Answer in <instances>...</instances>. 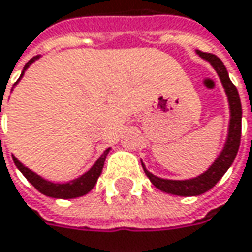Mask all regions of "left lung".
I'll return each mask as SVG.
<instances>
[{
  "label": "left lung",
  "mask_w": 252,
  "mask_h": 252,
  "mask_svg": "<svg viewBox=\"0 0 252 252\" xmlns=\"http://www.w3.org/2000/svg\"><path fill=\"white\" fill-rule=\"evenodd\" d=\"M196 53L202 59H205L206 62H209L211 66L217 70L218 76H219V79L222 82V86L225 89V94L228 96L231 118H229V126H228V137H226L223 149L219 153L217 160L211 164V167L202 174L192 177V179H188V180L161 179V177H157L153 173H150L146 169L144 163H141L144 173L147 174L150 182L157 189H160L161 192H166V193L177 194V196H199V194L208 192L209 189H212L220 180V177L226 173V170L231 167V164L234 163L238 149H240L241 141L242 108H241L240 95H238L235 85L229 79L228 70L223 66L220 59L217 58L215 55H211V53H203L200 50H196Z\"/></svg>",
  "instance_id": "left-lung-1"
}]
</instances>
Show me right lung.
I'll return each instance as SVG.
<instances>
[{
  "label": "right lung",
  "mask_w": 252,
  "mask_h": 252,
  "mask_svg": "<svg viewBox=\"0 0 252 252\" xmlns=\"http://www.w3.org/2000/svg\"><path fill=\"white\" fill-rule=\"evenodd\" d=\"M38 58H40V56H35V58L30 59V60L26 63V66H24V69H23V72H21L20 79L23 78L24 72L30 67V64L34 63ZM18 80H17L15 83H18ZM109 150L111 149H106L103 151L102 154H101V157L95 161V164H94L88 172L83 173V174L79 176L78 179L70 180V182H67V183H55V182L46 180V179H43L41 176H38L37 173H34L33 170H30L29 167H26L20 160H17L15 156H12V160H14L17 169L24 174V177L34 186L40 193L46 194V196H50V197H56V199H75V197H79V196L89 193V192L94 189V186H95L96 182H98V177H99L101 173H102L103 163H105V158H106Z\"/></svg>",
  "instance_id": "1"
}]
</instances>
